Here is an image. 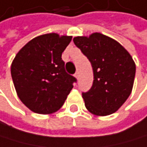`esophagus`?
Returning <instances> with one entry per match:
<instances>
[{
    "instance_id": "obj_1",
    "label": "esophagus",
    "mask_w": 147,
    "mask_h": 147,
    "mask_svg": "<svg viewBox=\"0 0 147 147\" xmlns=\"http://www.w3.org/2000/svg\"><path fill=\"white\" fill-rule=\"evenodd\" d=\"M74 76H75V78H76V79L78 80V79H79V77H80V74H79V73L77 72V73H76V74H74Z\"/></svg>"
}]
</instances>
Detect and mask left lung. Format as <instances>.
I'll list each match as a JSON object with an SVG mask.
<instances>
[{"instance_id": "8db88e82", "label": "left lung", "mask_w": 147, "mask_h": 147, "mask_svg": "<svg viewBox=\"0 0 147 147\" xmlns=\"http://www.w3.org/2000/svg\"><path fill=\"white\" fill-rule=\"evenodd\" d=\"M74 42L93 69L91 89L82 93L86 108L98 116L115 113L132 91L136 74L132 57L117 40L100 33L74 37Z\"/></svg>"}]
</instances>
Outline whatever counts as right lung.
<instances>
[{"label":"right lung","instance_id":"add662e5","mask_svg":"<svg viewBox=\"0 0 147 147\" xmlns=\"http://www.w3.org/2000/svg\"><path fill=\"white\" fill-rule=\"evenodd\" d=\"M72 36L56 33L39 35L23 47L11 64V77L18 97L40 114L59 110L76 79L65 70L62 53Z\"/></svg>","mask_w":147,"mask_h":147}]
</instances>
